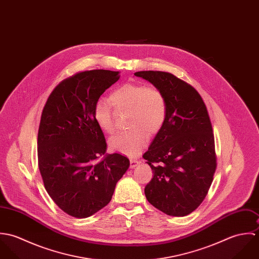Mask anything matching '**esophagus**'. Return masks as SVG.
Here are the masks:
<instances>
[{"mask_svg": "<svg viewBox=\"0 0 259 259\" xmlns=\"http://www.w3.org/2000/svg\"><path fill=\"white\" fill-rule=\"evenodd\" d=\"M130 162H131V164H130V167L131 168H135L136 166H138L140 163H141V161H139V160H137V159H131L130 160Z\"/></svg>", "mask_w": 259, "mask_h": 259, "instance_id": "esophagus-1", "label": "esophagus"}]
</instances>
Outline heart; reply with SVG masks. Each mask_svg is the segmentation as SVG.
Masks as SVG:
<instances>
[{"label":"heart","instance_id":"b5f03b06","mask_svg":"<svg viewBox=\"0 0 259 259\" xmlns=\"http://www.w3.org/2000/svg\"><path fill=\"white\" fill-rule=\"evenodd\" d=\"M116 111H127V126L131 130L119 133L110 140L111 150L127 156H136L147 146L149 134H156L164 123L166 103L163 95L154 88L126 83L111 95ZM94 116L99 127L106 134L114 132V116L110 103L100 99L94 108Z\"/></svg>","mask_w":259,"mask_h":259}]
</instances>
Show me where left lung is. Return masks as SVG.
Masks as SVG:
<instances>
[{"label":"left lung","instance_id":"obj_1","mask_svg":"<svg viewBox=\"0 0 259 259\" xmlns=\"http://www.w3.org/2000/svg\"><path fill=\"white\" fill-rule=\"evenodd\" d=\"M164 97L163 125L144 154L153 171L145 193L150 204L171 217H185L206 196L217 168L214 137L206 107L188 83L165 72L144 71Z\"/></svg>","mask_w":259,"mask_h":259}]
</instances>
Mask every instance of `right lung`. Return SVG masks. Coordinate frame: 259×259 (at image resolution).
Here are the masks:
<instances>
[{
	"label": "right lung",
	"mask_w": 259,
	"mask_h": 259,
	"mask_svg": "<svg viewBox=\"0 0 259 259\" xmlns=\"http://www.w3.org/2000/svg\"><path fill=\"white\" fill-rule=\"evenodd\" d=\"M118 78L119 72L106 70L74 74L54 89L41 112L37 161L45 188L76 219L105 207L130 166L127 157L106 153L107 142L94 116L96 103Z\"/></svg>",
	"instance_id": "right-lung-1"
}]
</instances>
